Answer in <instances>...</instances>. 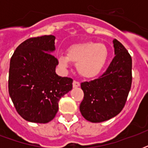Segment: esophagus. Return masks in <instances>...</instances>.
<instances>
[{
    "mask_svg": "<svg viewBox=\"0 0 148 148\" xmlns=\"http://www.w3.org/2000/svg\"><path fill=\"white\" fill-rule=\"evenodd\" d=\"M80 85H81V84H80V82H78V81H73V88H78V87H80Z\"/></svg>",
    "mask_w": 148,
    "mask_h": 148,
    "instance_id": "34e87169",
    "label": "esophagus"
}]
</instances>
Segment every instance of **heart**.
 <instances>
[{
    "label": "heart",
    "mask_w": 148,
    "mask_h": 148,
    "mask_svg": "<svg viewBox=\"0 0 148 148\" xmlns=\"http://www.w3.org/2000/svg\"><path fill=\"white\" fill-rule=\"evenodd\" d=\"M59 64L64 68L70 66L71 61L77 64L79 73L83 77L92 78L101 74L108 59L105 45L95 42L76 44L67 49V56H58Z\"/></svg>",
    "instance_id": "obj_1"
}]
</instances>
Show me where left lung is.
Masks as SVG:
<instances>
[{
  "mask_svg": "<svg viewBox=\"0 0 148 148\" xmlns=\"http://www.w3.org/2000/svg\"><path fill=\"white\" fill-rule=\"evenodd\" d=\"M115 57L100 77L81 83L84 96L80 111L92 123L117 116L125 105L132 82V59L118 40H113Z\"/></svg>",
  "mask_w": 148,
  "mask_h": 148,
  "instance_id": "left-lung-1",
  "label": "left lung"
}]
</instances>
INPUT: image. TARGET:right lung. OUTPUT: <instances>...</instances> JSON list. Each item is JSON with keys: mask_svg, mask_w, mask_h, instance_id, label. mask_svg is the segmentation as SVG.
Segmentation results:
<instances>
[{"mask_svg": "<svg viewBox=\"0 0 148 148\" xmlns=\"http://www.w3.org/2000/svg\"><path fill=\"white\" fill-rule=\"evenodd\" d=\"M55 37L45 35L24 40L10 58L8 91L24 120L45 124L58 111L60 99L72 89L73 80L56 74L58 60Z\"/></svg>", "mask_w": 148, "mask_h": 148, "instance_id": "right-lung-1", "label": "right lung"}]
</instances>
